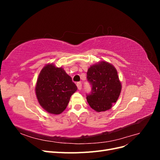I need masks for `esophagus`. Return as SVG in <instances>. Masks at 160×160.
Returning <instances> with one entry per match:
<instances>
[{"label": "esophagus", "instance_id": "esophagus-1", "mask_svg": "<svg viewBox=\"0 0 160 160\" xmlns=\"http://www.w3.org/2000/svg\"><path fill=\"white\" fill-rule=\"evenodd\" d=\"M77 88H78L79 90H81L82 88V84L81 82H77Z\"/></svg>", "mask_w": 160, "mask_h": 160}]
</instances>
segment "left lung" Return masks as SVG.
Masks as SVG:
<instances>
[{
    "label": "left lung",
    "mask_w": 160,
    "mask_h": 160,
    "mask_svg": "<svg viewBox=\"0 0 160 160\" xmlns=\"http://www.w3.org/2000/svg\"><path fill=\"white\" fill-rule=\"evenodd\" d=\"M87 79L91 85V93L87 95L90 107L97 112L107 111L118 101L122 83L115 67L106 61L91 66Z\"/></svg>",
    "instance_id": "1"
}]
</instances>
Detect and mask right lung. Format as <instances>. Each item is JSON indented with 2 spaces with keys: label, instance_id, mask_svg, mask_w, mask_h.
<instances>
[{
  "label": "right lung",
  "instance_id": "right-lung-1",
  "mask_svg": "<svg viewBox=\"0 0 160 160\" xmlns=\"http://www.w3.org/2000/svg\"><path fill=\"white\" fill-rule=\"evenodd\" d=\"M77 89L76 85L64 69L52 63L42 69L35 87L37 98L41 107L55 115L66 109L70 98Z\"/></svg>",
  "mask_w": 160,
  "mask_h": 160
}]
</instances>
